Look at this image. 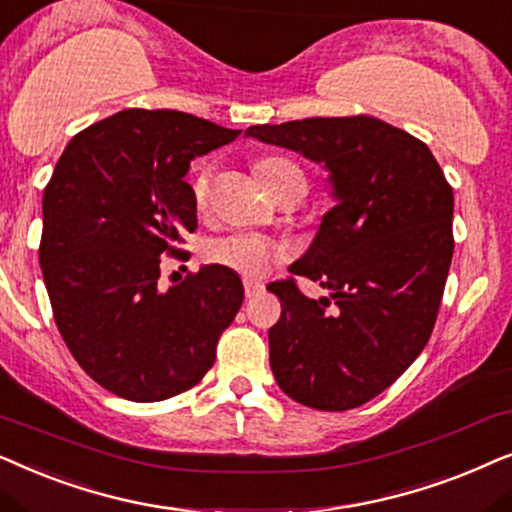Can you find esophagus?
Instances as JSON below:
<instances>
[{"mask_svg": "<svg viewBox=\"0 0 512 512\" xmlns=\"http://www.w3.org/2000/svg\"><path fill=\"white\" fill-rule=\"evenodd\" d=\"M243 288H245V297H257L260 295V292L264 290V285L262 283H257V281H245L243 283Z\"/></svg>", "mask_w": 512, "mask_h": 512, "instance_id": "34e87169", "label": "esophagus"}]
</instances>
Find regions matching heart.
<instances>
[{
    "label": "heart",
    "mask_w": 512,
    "mask_h": 512,
    "mask_svg": "<svg viewBox=\"0 0 512 512\" xmlns=\"http://www.w3.org/2000/svg\"><path fill=\"white\" fill-rule=\"evenodd\" d=\"M255 170L271 196L290 185H306L304 170L295 161L288 159V156H264V159L255 163ZM210 182H213V170H210V166H203L192 182V194L199 208L208 206ZM206 257L210 262L255 278L267 274L274 264L283 262L285 248L267 236L238 231V234L213 238L206 248Z\"/></svg>",
    "instance_id": "heart-1"
}]
</instances>
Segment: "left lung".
<instances>
[{
  "instance_id": "1",
  "label": "left lung",
  "mask_w": 512,
  "mask_h": 512,
  "mask_svg": "<svg viewBox=\"0 0 512 512\" xmlns=\"http://www.w3.org/2000/svg\"><path fill=\"white\" fill-rule=\"evenodd\" d=\"M245 135L323 163L337 201L290 267L332 299L304 297L295 278L267 288L283 306L269 330L274 377L313 410L365 405L433 332L454 252L452 187L426 142L365 114L250 126Z\"/></svg>"
}]
</instances>
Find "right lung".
I'll return each instance as SVG.
<instances>
[{"label": "right lung", "instance_id": "obj_1", "mask_svg": "<svg viewBox=\"0 0 512 512\" xmlns=\"http://www.w3.org/2000/svg\"><path fill=\"white\" fill-rule=\"evenodd\" d=\"M175 109H124L74 135L44 189L39 264L53 318L88 377L133 403L199 384L243 304L234 271L208 264L161 290L163 255L196 229L185 175L236 140Z\"/></svg>", "mask_w": 512, "mask_h": 512}]
</instances>
